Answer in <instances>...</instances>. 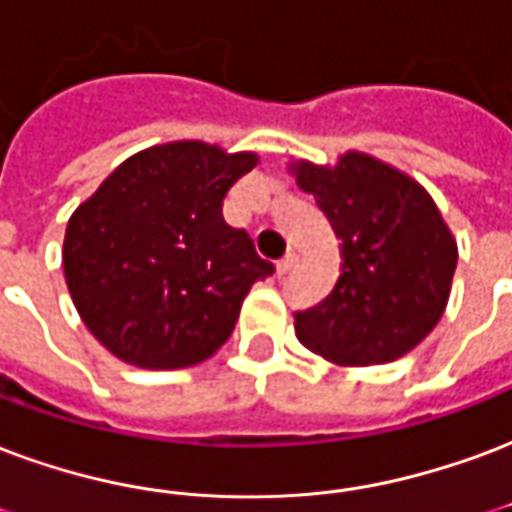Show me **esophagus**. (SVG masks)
Masks as SVG:
<instances>
[{
    "instance_id": "obj_1",
    "label": "esophagus",
    "mask_w": 512,
    "mask_h": 512,
    "mask_svg": "<svg viewBox=\"0 0 512 512\" xmlns=\"http://www.w3.org/2000/svg\"><path fill=\"white\" fill-rule=\"evenodd\" d=\"M295 260H298V255H295V252H287V255L282 257V260H279V263H276V274H279V276H285L287 271H290V268L295 266Z\"/></svg>"
}]
</instances>
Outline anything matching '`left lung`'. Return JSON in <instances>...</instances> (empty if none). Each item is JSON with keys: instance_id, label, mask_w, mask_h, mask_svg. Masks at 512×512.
Returning a JSON list of instances; mask_svg holds the SVG:
<instances>
[{"instance_id": "1", "label": "left lung", "mask_w": 512, "mask_h": 512, "mask_svg": "<svg viewBox=\"0 0 512 512\" xmlns=\"http://www.w3.org/2000/svg\"><path fill=\"white\" fill-rule=\"evenodd\" d=\"M290 173L342 241V274L331 295L295 312L298 342L339 366L407 355L445 312L458 260L456 238L431 195L361 151L342 154L333 168L301 160Z\"/></svg>"}]
</instances>
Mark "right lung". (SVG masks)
<instances>
[{"mask_svg":"<svg viewBox=\"0 0 512 512\" xmlns=\"http://www.w3.org/2000/svg\"><path fill=\"white\" fill-rule=\"evenodd\" d=\"M257 154L173 140L132 154L64 233V279L94 339L143 369L200 363L233 333L246 293L274 274L222 200Z\"/></svg>","mask_w":512,"mask_h":512,"instance_id":"1","label":"right lung"}]
</instances>
